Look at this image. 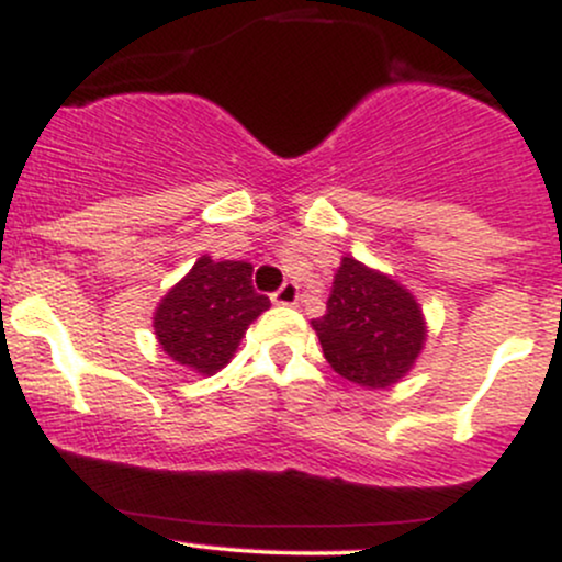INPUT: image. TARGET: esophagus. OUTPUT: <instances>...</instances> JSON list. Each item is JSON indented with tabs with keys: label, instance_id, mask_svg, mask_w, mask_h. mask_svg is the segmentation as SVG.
<instances>
[{
	"label": "esophagus",
	"instance_id": "1",
	"mask_svg": "<svg viewBox=\"0 0 562 562\" xmlns=\"http://www.w3.org/2000/svg\"><path fill=\"white\" fill-rule=\"evenodd\" d=\"M272 301L277 306H295V303H299V285H295V282H285V285L272 295Z\"/></svg>",
	"mask_w": 562,
	"mask_h": 562
}]
</instances>
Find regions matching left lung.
<instances>
[{"label": "left lung", "instance_id": "obj_1", "mask_svg": "<svg viewBox=\"0 0 562 562\" xmlns=\"http://www.w3.org/2000/svg\"><path fill=\"white\" fill-rule=\"evenodd\" d=\"M312 327L333 370L375 391L396 385L428 340L415 295L353 256L340 259L325 317L312 319Z\"/></svg>", "mask_w": 562, "mask_h": 562}]
</instances>
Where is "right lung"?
<instances>
[{
    "label": "right lung",
    "mask_w": 562,
    "mask_h": 562,
    "mask_svg": "<svg viewBox=\"0 0 562 562\" xmlns=\"http://www.w3.org/2000/svg\"><path fill=\"white\" fill-rule=\"evenodd\" d=\"M248 261L200 256L192 269L158 301L153 330L158 346L195 375H214L229 364L245 330L269 308L254 290Z\"/></svg>",
    "instance_id": "add662e5"
}]
</instances>
